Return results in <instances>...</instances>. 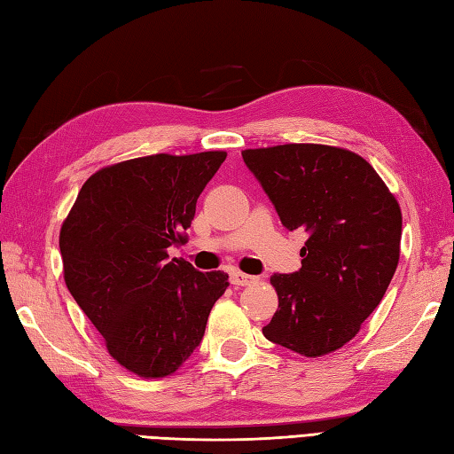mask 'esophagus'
<instances>
[{
    "label": "esophagus",
    "instance_id": "1",
    "mask_svg": "<svg viewBox=\"0 0 454 454\" xmlns=\"http://www.w3.org/2000/svg\"><path fill=\"white\" fill-rule=\"evenodd\" d=\"M254 281H256V278H254V276L243 274V271H233V274H231V284H233L235 287L250 286V284H254Z\"/></svg>",
    "mask_w": 454,
    "mask_h": 454
}]
</instances>
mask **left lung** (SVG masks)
<instances>
[{
    "label": "left lung",
    "instance_id": "left-lung-1",
    "mask_svg": "<svg viewBox=\"0 0 454 454\" xmlns=\"http://www.w3.org/2000/svg\"><path fill=\"white\" fill-rule=\"evenodd\" d=\"M243 159L284 227L309 235L299 271L270 278L279 305L262 334L326 356L357 334L395 276L398 201L364 157L341 147L287 144L245 149Z\"/></svg>",
    "mask_w": 454,
    "mask_h": 454
}]
</instances>
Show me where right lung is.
I'll return each mask as SVG.
<instances>
[{"mask_svg": "<svg viewBox=\"0 0 454 454\" xmlns=\"http://www.w3.org/2000/svg\"><path fill=\"white\" fill-rule=\"evenodd\" d=\"M225 157L159 153L100 168L59 231L69 294L108 354L139 377H167L184 364L229 286L225 271H198L167 254L184 243L201 190Z\"/></svg>", "mask_w": 454, "mask_h": 454, "instance_id": "obj_1", "label": "right lung"}]
</instances>
